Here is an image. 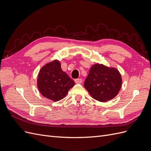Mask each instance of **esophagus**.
<instances>
[{
  "instance_id": "1",
  "label": "esophagus",
  "mask_w": 151,
  "mask_h": 151,
  "mask_svg": "<svg viewBox=\"0 0 151 151\" xmlns=\"http://www.w3.org/2000/svg\"><path fill=\"white\" fill-rule=\"evenodd\" d=\"M75 82H76V83H77V84H81V83H82V82H83V79H75Z\"/></svg>"
}]
</instances>
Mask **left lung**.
Wrapping results in <instances>:
<instances>
[{
  "instance_id": "1",
  "label": "left lung",
  "mask_w": 151,
  "mask_h": 151,
  "mask_svg": "<svg viewBox=\"0 0 151 151\" xmlns=\"http://www.w3.org/2000/svg\"><path fill=\"white\" fill-rule=\"evenodd\" d=\"M122 82L121 75L116 68L98 63L90 68L84 86L93 98L106 102L118 94Z\"/></svg>"
}]
</instances>
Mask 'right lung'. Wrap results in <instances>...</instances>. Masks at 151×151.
Masks as SVG:
<instances>
[{"instance_id":"1","label":"right lung","mask_w":151,"mask_h":151,"mask_svg":"<svg viewBox=\"0 0 151 151\" xmlns=\"http://www.w3.org/2000/svg\"><path fill=\"white\" fill-rule=\"evenodd\" d=\"M38 88L44 97L54 101L64 98L75 82L61 68L59 61L53 60L41 68L38 76Z\"/></svg>"}]
</instances>
